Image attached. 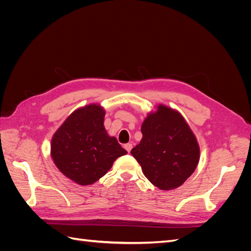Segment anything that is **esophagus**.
Instances as JSON below:
<instances>
[{
    "instance_id": "1",
    "label": "esophagus",
    "mask_w": 251,
    "mask_h": 251,
    "mask_svg": "<svg viewBox=\"0 0 251 251\" xmlns=\"http://www.w3.org/2000/svg\"><path fill=\"white\" fill-rule=\"evenodd\" d=\"M132 148H133V146H132V143H126V144H125V149L126 150V151H127V153H130V151H131V150H132Z\"/></svg>"
}]
</instances>
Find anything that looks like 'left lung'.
<instances>
[{
  "label": "left lung",
  "mask_w": 251,
  "mask_h": 251,
  "mask_svg": "<svg viewBox=\"0 0 251 251\" xmlns=\"http://www.w3.org/2000/svg\"><path fill=\"white\" fill-rule=\"evenodd\" d=\"M142 139L131 154L151 184L177 188L195 172L200 159L196 136L181 114L159 104L141 126Z\"/></svg>",
  "instance_id": "1"
}]
</instances>
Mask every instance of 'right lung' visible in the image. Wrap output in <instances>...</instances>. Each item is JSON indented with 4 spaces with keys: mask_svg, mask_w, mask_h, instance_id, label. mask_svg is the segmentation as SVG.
<instances>
[{
    "mask_svg": "<svg viewBox=\"0 0 251 251\" xmlns=\"http://www.w3.org/2000/svg\"><path fill=\"white\" fill-rule=\"evenodd\" d=\"M104 115L100 104H88L75 110L52 137L51 157L56 168L79 185L93 184L127 153L105 131Z\"/></svg>",
    "mask_w": 251,
    "mask_h": 251,
    "instance_id": "right-lung-1",
    "label": "right lung"
}]
</instances>
